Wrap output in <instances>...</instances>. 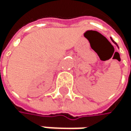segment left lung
Returning <instances> with one entry per match:
<instances>
[{"label":"left lung","instance_id":"8db88e82","mask_svg":"<svg viewBox=\"0 0 131 131\" xmlns=\"http://www.w3.org/2000/svg\"><path fill=\"white\" fill-rule=\"evenodd\" d=\"M111 40H112V42H113V43H114V44H115V45H116V46H118V45H117V44H116V42H115V41H113V40H112V38H111Z\"/></svg>","mask_w":131,"mask_h":131}]
</instances>
